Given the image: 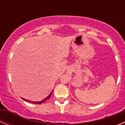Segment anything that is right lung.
I'll return each mask as SVG.
<instances>
[{
  "mask_svg": "<svg viewBox=\"0 0 125 125\" xmlns=\"http://www.w3.org/2000/svg\"><path fill=\"white\" fill-rule=\"evenodd\" d=\"M52 92V91L51 93L49 94L48 96L46 97V98H44V100H42V101H30V100H26V99H24V98H22V99L24 100H25V101H28V102H29V103H33V104H41V103H44V102H45V101H47V100H48V99H49V98H50L51 96Z\"/></svg>",
  "mask_w": 125,
  "mask_h": 125,
  "instance_id": "1",
  "label": "right lung"
}]
</instances>
